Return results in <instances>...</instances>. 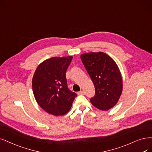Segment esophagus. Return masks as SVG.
Instances as JSON below:
<instances>
[{
	"instance_id": "esophagus-1",
	"label": "esophagus",
	"mask_w": 152,
	"mask_h": 152,
	"mask_svg": "<svg viewBox=\"0 0 152 152\" xmlns=\"http://www.w3.org/2000/svg\"><path fill=\"white\" fill-rule=\"evenodd\" d=\"M77 94H78V95H83V94H85V91H81L77 92Z\"/></svg>"
}]
</instances>
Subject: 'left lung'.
I'll return each mask as SVG.
<instances>
[{
    "mask_svg": "<svg viewBox=\"0 0 152 152\" xmlns=\"http://www.w3.org/2000/svg\"><path fill=\"white\" fill-rule=\"evenodd\" d=\"M81 59L95 88L94 96L90 99L91 104L103 111L112 108L118 102L123 90L118 66L103 52L83 54Z\"/></svg>",
    "mask_w": 152,
    "mask_h": 152,
    "instance_id": "8db88e82",
    "label": "left lung"
}]
</instances>
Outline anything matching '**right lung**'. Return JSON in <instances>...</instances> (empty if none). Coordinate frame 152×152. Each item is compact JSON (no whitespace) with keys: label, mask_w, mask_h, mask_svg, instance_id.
Here are the masks:
<instances>
[{"label":"right lung","mask_w":152,"mask_h":152,"mask_svg":"<svg viewBox=\"0 0 152 152\" xmlns=\"http://www.w3.org/2000/svg\"><path fill=\"white\" fill-rule=\"evenodd\" d=\"M72 56L53 57L39 64L34 74V96L40 107L54 116L66 114L77 94L67 88L66 72Z\"/></svg>","instance_id":"obj_1"}]
</instances>
